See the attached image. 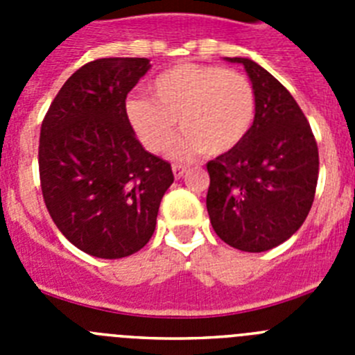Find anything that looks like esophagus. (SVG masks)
<instances>
[{
    "instance_id": "obj_1",
    "label": "esophagus",
    "mask_w": 355,
    "mask_h": 355,
    "mask_svg": "<svg viewBox=\"0 0 355 355\" xmlns=\"http://www.w3.org/2000/svg\"><path fill=\"white\" fill-rule=\"evenodd\" d=\"M172 172H174L175 180H180L183 178L184 172H187V167H181V165H172Z\"/></svg>"
}]
</instances>
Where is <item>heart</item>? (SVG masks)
Listing matches in <instances>:
<instances>
[{"label": "heart", "instance_id": "heart-1", "mask_svg": "<svg viewBox=\"0 0 355 355\" xmlns=\"http://www.w3.org/2000/svg\"><path fill=\"white\" fill-rule=\"evenodd\" d=\"M150 97L126 99V117L149 153H162L180 121L183 133L172 142L175 159L205 153L222 156L247 139L256 119V94L243 74L216 65L178 64L150 83Z\"/></svg>", "mask_w": 355, "mask_h": 355}]
</instances>
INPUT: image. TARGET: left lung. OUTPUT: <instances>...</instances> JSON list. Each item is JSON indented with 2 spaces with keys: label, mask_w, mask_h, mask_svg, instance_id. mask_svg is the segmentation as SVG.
I'll return each mask as SVG.
<instances>
[{
  "label": "left lung",
  "mask_w": 355,
  "mask_h": 355,
  "mask_svg": "<svg viewBox=\"0 0 355 355\" xmlns=\"http://www.w3.org/2000/svg\"><path fill=\"white\" fill-rule=\"evenodd\" d=\"M241 64L256 94V119L247 139L208 162L209 220L227 245L265 252L299 231L318 181V147L290 92L250 58Z\"/></svg>",
  "instance_id": "8db88e82"
}]
</instances>
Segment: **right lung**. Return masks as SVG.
I'll return each instance as SVG.
<instances>
[{
  "label": "right lung",
  "instance_id": "right-lung-1",
  "mask_svg": "<svg viewBox=\"0 0 355 355\" xmlns=\"http://www.w3.org/2000/svg\"><path fill=\"white\" fill-rule=\"evenodd\" d=\"M147 58H99L64 83L42 121L40 187L56 227L103 259L139 252L174 183L171 163L150 155L126 117L128 92Z\"/></svg>",
  "mask_w": 355,
  "mask_h": 355
}]
</instances>
